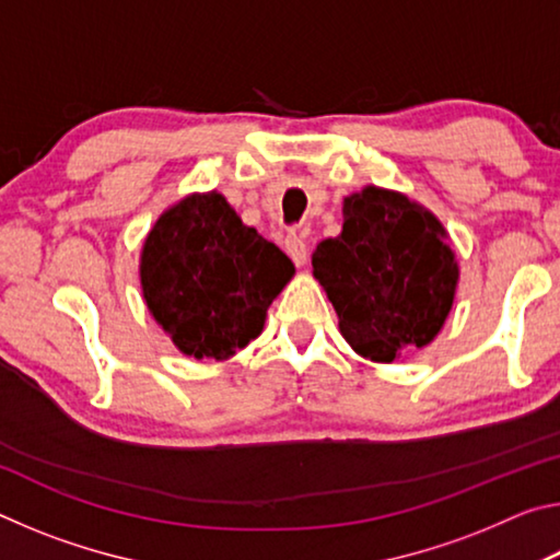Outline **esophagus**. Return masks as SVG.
Instances as JSON below:
<instances>
[{"mask_svg": "<svg viewBox=\"0 0 560 560\" xmlns=\"http://www.w3.org/2000/svg\"><path fill=\"white\" fill-rule=\"evenodd\" d=\"M283 249H287V254L296 267H303V264L308 261V246L303 242L301 234H289L287 242H283Z\"/></svg>", "mask_w": 560, "mask_h": 560, "instance_id": "obj_1", "label": "esophagus"}]
</instances>
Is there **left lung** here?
<instances>
[{"label": "left lung", "mask_w": 560, "mask_h": 560, "mask_svg": "<svg viewBox=\"0 0 560 560\" xmlns=\"http://www.w3.org/2000/svg\"><path fill=\"white\" fill-rule=\"evenodd\" d=\"M348 346L373 363L430 346L447 320L459 264L444 224L402 192L365 185L343 197V230L311 257Z\"/></svg>", "instance_id": "obj_1"}]
</instances>
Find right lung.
<instances>
[{
  "mask_svg": "<svg viewBox=\"0 0 560 560\" xmlns=\"http://www.w3.org/2000/svg\"><path fill=\"white\" fill-rule=\"evenodd\" d=\"M293 273L287 254L246 226L217 189L170 205L140 252L150 316L179 353L197 360H230L259 338Z\"/></svg>",
  "mask_w": 560,
  "mask_h": 560,
  "instance_id": "1",
  "label": "right lung"
}]
</instances>
